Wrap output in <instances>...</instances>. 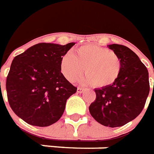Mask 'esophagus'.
Returning <instances> with one entry per match:
<instances>
[{
  "mask_svg": "<svg viewBox=\"0 0 154 154\" xmlns=\"http://www.w3.org/2000/svg\"><path fill=\"white\" fill-rule=\"evenodd\" d=\"M84 90H85V89H83V88H78V89H77V92L81 94V93L84 92Z\"/></svg>",
  "mask_w": 154,
  "mask_h": 154,
  "instance_id": "34e87169",
  "label": "esophagus"
}]
</instances>
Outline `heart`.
<instances>
[{"mask_svg": "<svg viewBox=\"0 0 154 154\" xmlns=\"http://www.w3.org/2000/svg\"><path fill=\"white\" fill-rule=\"evenodd\" d=\"M60 71L69 81H74L82 74L80 81L96 88L114 84L120 75L122 60L117 53L96 45H85L66 53L60 60Z\"/></svg>", "mask_w": 154, "mask_h": 154, "instance_id": "1", "label": "heart"}]
</instances>
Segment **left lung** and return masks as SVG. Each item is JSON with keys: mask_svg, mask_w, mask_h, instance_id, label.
Instances as JSON below:
<instances>
[{"mask_svg": "<svg viewBox=\"0 0 154 154\" xmlns=\"http://www.w3.org/2000/svg\"><path fill=\"white\" fill-rule=\"evenodd\" d=\"M119 54L122 70L112 85L95 89L96 99L89 105V113L103 126L120 127L142 112L149 94V71L129 48L122 45H109Z\"/></svg>", "mask_w": 154, "mask_h": 154, "instance_id": "obj_1", "label": "left lung"}]
</instances>
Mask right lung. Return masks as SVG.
<instances>
[{"instance_id": "obj_1", "label": "right lung", "mask_w": 154, "mask_h": 154, "mask_svg": "<svg viewBox=\"0 0 154 154\" xmlns=\"http://www.w3.org/2000/svg\"><path fill=\"white\" fill-rule=\"evenodd\" d=\"M75 43H39L14 58L6 78L8 102L27 124L47 127L57 122L76 93L60 71V60Z\"/></svg>"}]
</instances>
